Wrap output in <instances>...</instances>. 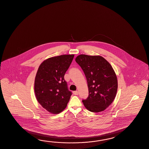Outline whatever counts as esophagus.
Here are the masks:
<instances>
[{"instance_id": "esophagus-1", "label": "esophagus", "mask_w": 149, "mask_h": 149, "mask_svg": "<svg viewBox=\"0 0 149 149\" xmlns=\"http://www.w3.org/2000/svg\"><path fill=\"white\" fill-rule=\"evenodd\" d=\"M73 94L74 95H77L79 94V92L77 91H73Z\"/></svg>"}]
</instances>
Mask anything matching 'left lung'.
Returning <instances> with one entry per match:
<instances>
[{
    "mask_svg": "<svg viewBox=\"0 0 149 149\" xmlns=\"http://www.w3.org/2000/svg\"><path fill=\"white\" fill-rule=\"evenodd\" d=\"M86 77L89 96L82 102L92 112L104 111L112 103L118 89V80L109 63L99 56L81 54L75 59Z\"/></svg>",
    "mask_w": 149,
    "mask_h": 149,
    "instance_id": "1",
    "label": "left lung"
}]
</instances>
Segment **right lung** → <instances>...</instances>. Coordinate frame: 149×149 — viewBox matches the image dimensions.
<instances>
[{"label":"right lung","instance_id":"1","mask_svg":"<svg viewBox=\"0 0 149 149\" xmlns=\"http://www.w3.org/2000/svg\"><path fill=\"white\" fill-rule=\"evenodd\" d=\"M74 55H61L44 61L37 70L34 89L38 103L53 114L66 107L72 93L69 90L64 75Z\"/></svg>","mask_w":149,"mask_h":149}]
</instances>
